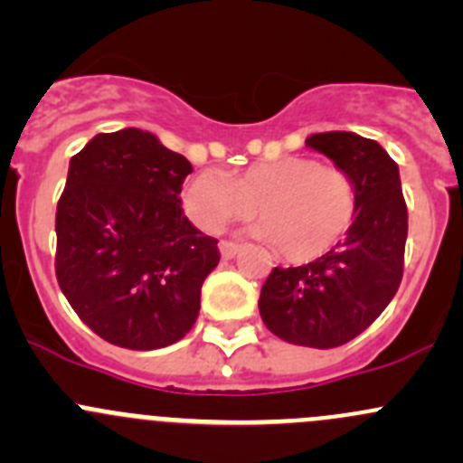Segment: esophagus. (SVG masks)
<instances>
[{
  "mask_svg": "<svg viewBox=\"0 0 463 463\" xmlns=\"http://www.w3.org/2000/svg\"><path fill=\"white\" fill-rule=\"evenodd\" d=\"M240 249H241L240 244H235V241H228V240H223L222 244H219V250H222V258L223 260H232V258H235V255L240 253Z\"/></svg>",
  "mask_w": 463,
  "mask_h": 463,
  "instance_id": "obj_1",
  "label": "esophagus"
}]
</instances>
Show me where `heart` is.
Listing matches in <instances>:
<instances>
[{
	"instance_id": "heart-1",
	"label": "heart",
	"mask_w": 463,
	"mask_h": 463,
	"mask_svg": "<svg viewBox=\"0 0 463 463\" xmlns=\"http://www.w3.org/2000/svg\"><path fill=\"white\" fill-rule=\"evenodd\" d=\"M181 199L188 217L208 232L253 217L258 208L255 235L296 264L334 249L358 210L352 176L311 156L260 161L235 176L202 170L190 176Z\"/></svg>"
}]
</instances>
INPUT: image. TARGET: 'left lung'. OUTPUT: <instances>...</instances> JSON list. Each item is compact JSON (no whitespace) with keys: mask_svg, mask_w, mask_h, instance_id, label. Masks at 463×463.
<instances>
[{"mask_svg":"<svg viewBox=\"0 0 463 463\" xmlns=\"http://www.w3.org/2000/svg\"><path fill=\"white\" fill-rule=\"evenodd\" d=\"M307 145L347 172L358 210L343 241L296 269H273L260 293V316L278 338L302 347L349 343L383 314L403 278L408 205L399 165L372 138L311 134Z\"/></svg>","mask_w":463,"mask_h":463,"instance_id":"obj_1","label":"left lung"}]
</instances>
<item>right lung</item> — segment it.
I'll return each mask as SVG.
<instances>
[{
    "mask_svg": "<svg viewBox=\"0 0 463 463\" xmlns=\"http://www.w3.org/2000/svg\"><path fill=\"white\" fill-rule=\"evenodd\" d=\"M193 172L154 134H98L69 163L55 213V275L69 305L111 345L149 352L193 329L219 264L214 237L181 208Z\"/></svg>",
    "mask_w": 463,
    "mask_h": 463,
    "instance_id": "right-lung-1",
    "label": "right lung"
}]
</instances>
